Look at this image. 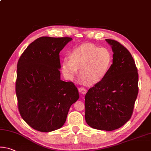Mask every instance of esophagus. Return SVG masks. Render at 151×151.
<instances>
[{"label":"esophagus","instance_id":"obj_1","mask_svg":"<svg viewBox=\"0 0 151 151\" xmlns=\"http://www.w3.org/2000/svg\"><path fill=\"white\" fill-rule=\"evenodd\" d=\"M78 91H79V92L83 95H85L86 94V93H87V89L84 87H78Z\"/></svg>","mask_w":151,"mask_h":151}]
</instances>
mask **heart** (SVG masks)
<instances>
[{
    "mask_svg": "<svg viewBox=\"0 0 151 151\" xmlns=\"http://www.w3.org/2000/svg\"><path fill=\"white\" fill-rule=\"evenodd\" d=\"M112 63L108 50L92 44H85L71 50L70 59L64 58L61 70L66 79L72 80L79 71L80 79L88 85H95L104 79Z\"/></svg>",
    "mask_w": 151,
    "mask_h": 151,
    "instance_id": "heart-1",
    "label": "heart"
}]
</instances>
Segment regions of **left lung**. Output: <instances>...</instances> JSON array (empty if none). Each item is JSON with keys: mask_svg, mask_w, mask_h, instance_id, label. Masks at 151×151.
I'll return each mask as SVG.
<instances>
[{"mask_svg": "<svg viewBox=\"0 0 151 151\" xmlns=\"http://www.w3.org/2000/svg\"><path fill=\"white\" fill-rule=\"evenodd\" d=\"M111 45L113 64L106 77L85 95V120L91 127L112 131L130 119L138 93V74L130 52L120 43Z\"/></svg>", "mask_w": 151, "mask_h": 151, "instance_id": "obj_1", "label": "left lung"}]
</instances>
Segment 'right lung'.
Listing matches in <instances>:
<instances>
[{
	"label": "right lung",
	"instance_id": "right-lung-1",
	"mask_svg": "<svg viewBox=\"0 0 151 151\" xmlns=\"http://www.w3.org/2000/svg\"><path fill=\"white\" fill-rule=\"evenodd\" d=\"M71 37H41L28 45L17 63L15 84L18 109L24 121L42 132L65 123L79 98L73 82L60 79L59 53Z\"/></svg>",
	"mask_w": 151,
	"mask_h": 151
}]
</instances>
